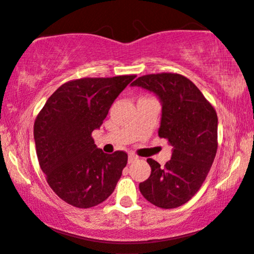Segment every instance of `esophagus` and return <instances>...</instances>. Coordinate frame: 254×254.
Listing matches in <instances>:
<instances>
[{
	"label": "esophagus",
	"instance_id": "1",
	"mask_svg": "<svg viewBox=\"0 0 254 254\" xmlns=\"http://www.w3.org/2000/svg\"><path fill=\"white\" fill-rule=\"evenodd\" d=\"M136 160H137V157H136L135 154H129V156H128V164H133Z\"/></svg>",
	"mask_w": 254,
	"mask_h": 254
}]
</instances>
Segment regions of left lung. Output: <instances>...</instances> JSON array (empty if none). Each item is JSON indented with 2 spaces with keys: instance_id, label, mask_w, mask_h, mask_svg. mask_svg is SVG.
<instances>
[{
  "instance_id": "8db88e82",
  "label": "left lung",
  "mask_w": 254,
  "mask_h": 254,
  "mask_svg": "<svg viewBox=\"0 0 254 254\" xmlns=\"http://www.w3.org/2000/svg\"><path fill=\"white\" fill-rule=\"evenodd\" d=\"M153 91L163 104L158 135L173 146L164 167L149 158L151 175L139 183L143 197L154 206L176 208L200 189L218 150V116L192 81L178 73L139 76L131 83Z\"/></svg>"
}]
</instances>
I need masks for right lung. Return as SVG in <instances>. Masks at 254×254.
<instances>
[{
    "label": "right lung",
    "instance_id": "1",
    "mask_svg": "<svg viewBox=\"0 0 254 254\" xmlns=\"http://www.w3.org/2000/svg\"><path fill=\"white\" fill-rule=\"evenodd\" d=\"M136 75L82 78L65 82L36 116L34 139L40 167L61 199L78 208L101 204L113 192L128 156L98 149L91 133Z\"/></svg>",
    "mask_w": 254,
    "mask_h": 254
}]
</instances>
